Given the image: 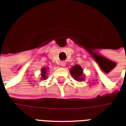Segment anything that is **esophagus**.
<instances>
[{
  "label": "esophagus",
  "instance_id": "obj_1",
  "mask_svg": "<svg viewBox=\"0 0 126 126\" xmlns=\"http://www.w3.org/2000/svg\"><path fill=\"white\" fill-rule=\"evenodd\" d=\"M65 61H62V62H61V66H65Z\"/></svg>",
  "mask_w": 126,
  "mask_h": 126
}]
</instances>
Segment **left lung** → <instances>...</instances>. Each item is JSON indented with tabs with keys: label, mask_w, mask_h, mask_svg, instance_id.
<instances>
[{
	"label": "left lung",
	"mask_w": 126,
	"mask_h": 126,
	"mask_svg": "<svg viewBox=\"0 0 126 126\" xmlns=\"http://www.w3.org/2000/svg\"><path fill=\"white\" fill-rule=\"evenodd\" d=\"M70 73L73 78L77 81L82 82V80L84 79V76L83 74V69L79 65L73 66L70 69Z\"/></svg>",
	"instance_id": "1"
}]
</instances>
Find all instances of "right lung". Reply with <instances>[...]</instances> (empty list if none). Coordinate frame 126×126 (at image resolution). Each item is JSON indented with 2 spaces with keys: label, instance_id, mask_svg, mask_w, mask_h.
I'll list each match as a JSON object with an SVG mask.
<instances>
[{
  "label": "right lung",
  "instance_id": "right-lung-1",
  "mask_svg": "<svg viewBox=\"0 0 126 126\" xmlns=\"http://www.w3.org/2000/svg\"><path fill=\"white\" fill-rule=\"evenodd\" d=\"M48 67H44V68L41 69V79H46L47 78V76H46V74L47 73V70H48Z\"/></svg>",
  "mask_w": 126,
  "mask_h": 126
}]
</instances>
